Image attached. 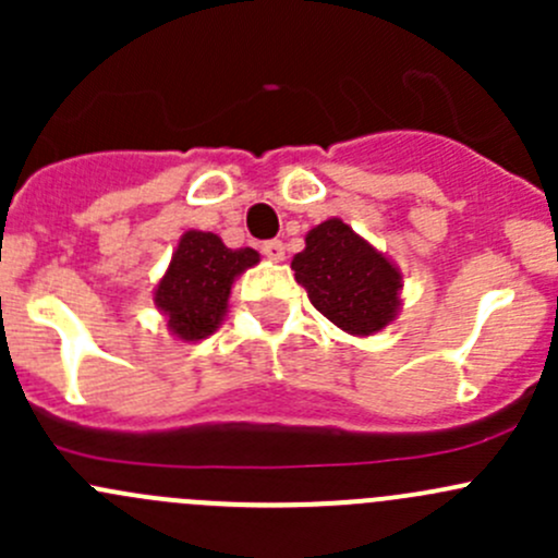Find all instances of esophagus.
Masks as SVG:
<instances>
[{
  "instance_id": "esophagus-1",
  "label": "esophagus",
  "mask_w": 558,
  "mask_h": 558,
  "mask_svg": "<svg viewBox=\"0 0 558 558\" xmlns=\"http://www.w3.org/2000/svg\"><path fill=\"white\" fill-rule=\"evenodd\" d=\"M262 253L269 258V262H283L286 258V245L280 240H269V243L262 245Z\"/></svg>"
}]
</instances>
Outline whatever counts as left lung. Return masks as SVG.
Instances as JSON below:
<instances>
[{"instance_id": "obj_1", "label": "left lung", "mask_w": 558, "mask_h": 558, "mask_svg": "<svg viewBox=\"0 0 558 558\" xmlns=\"http://www.w3.org/2000/svg\"><path fill=\"white\" fill-rule=\"evenodd\" d=\"M291 269L315 311L353 337L378 335L402 307V272L397 264L342 218H329L311 229L305 251L296 253Z\"/></svg>"}]
</instances>
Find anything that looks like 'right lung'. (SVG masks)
<instances>
[{"instance_id":"1","label":"right lung","mask_w":558,"mask_h":558,"mask_svg":"<svg viewBox=\"0 0 558 558\" xmlns=\"http://www.w3.org/2000/svg\"><path fill=\"white\" fill-rule=\"evenodd\" d=\"M253 264H258L253 247L232 251L218 234L189 229L154 289L167 329L183 342L210 337L227 315L234 280Z\"/></svg>"}]
</instances>
